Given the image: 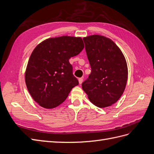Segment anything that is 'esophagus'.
Listing matches in <instances>:
<instances>
[{"instance_id":"obj_1","label":"esophagus","mask_w":154,"mask_h":154,"mask_svg":"<svg viewBox=\"0 0 154 154\" xmlns=\"http://www.w3.org/2000/svg\"><path fill=\"white\" fill-rule=\"evenodd\" d=\"M83 78H79L78 79V81H79V83H80V84H82V82H83Z\"/></svg>"}]
</instances>
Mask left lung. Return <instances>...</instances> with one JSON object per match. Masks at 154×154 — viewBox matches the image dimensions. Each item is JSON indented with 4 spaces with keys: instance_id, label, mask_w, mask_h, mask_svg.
<instances>
[{
    "instance_id": "left-lung-1",
    "label": "left lung",
    "mask_w": 154,
    "mask_h": 154,
    "mask_svg": "<svg viewBox=\"0 0 154 154\" xmlns=\"http://www.w3.org/2000/svg\"><path fill=\"white\" fill-rule=\"evenodd\" d=\"M91 73L82 88L92 104L111 106L122 96L128 79V67L122 51L111 39L94 35L83 38Z\"/></svg>"
}]
</instances>
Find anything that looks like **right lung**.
<instances>
[{
    "label": "right lung",
    "mask_w": 154,
    "mask_h": 154,
    "mask_svg": "<svg viewBox=\"0 0 154 154\" xmlns=\"http://www.w3.org/2000/svg\"><path fill=\"white\" fill-rule=\"evenodd\" d=\"M83 48L81 37L62 36L46 39L34 49L27 65L25 82L30 95L40 106L55 108L78 85L69 60Z\"/></svg>",
    "instance_id": "obj_1"
}]
</instances>
